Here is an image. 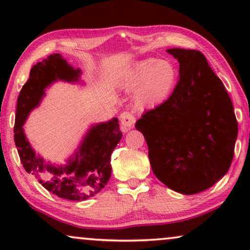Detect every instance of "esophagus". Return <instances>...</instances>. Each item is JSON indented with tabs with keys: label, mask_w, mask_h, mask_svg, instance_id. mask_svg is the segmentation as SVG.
I'll list each match as a JSON object with an SVG mask.
<instances>
[{
	"label": "esophagus",
	"mask_w": 250,
	"mask_h": 250,
	"mask_svg": "<svg viewBox=\"0 0 250 250\" xmlns=\"http://www.w3.org/2000/svg\"><path fill=\"white\" fill-rule=\"evenodd\" d=\"M122 128L124 132H127L131 129L135 124V117L131 112H124L121 117Z\"/></svg>",
	"instance_id": "esophagus-1"
}]
</instances>
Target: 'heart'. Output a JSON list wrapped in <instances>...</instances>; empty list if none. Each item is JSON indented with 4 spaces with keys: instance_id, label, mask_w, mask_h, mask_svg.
Masks as SVG:
<instances>
[{
    "instance_id": "b5f03b06",
    "label": "heart",
    "mask_w": 250,
    "mask_h": 250,
    "mask_svg": "<svg viewBox=\"0 0 250 250\" xmlns=\"http://www.w3.org/2000/svg\"><path fill=\"white\" fill-rule=\"evenodd\" d=\"M176 64L169 59L146 58L133 62L119 78L125 91H134V104L139 109L155 108L170 97L179 82Z\"/></svg>"
}]
</instances>
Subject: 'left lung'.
I'll list each match as a JSON object with an SVG mask.
<instances>
[{"mask_svg":"<svg viewBox=\"0 0 250 250\" xmlns=\"http://www.w3.org/2000/svg\"><path fill=\"white\" fill-rule=\"evenodd\" d=\"M180 80L164 104L142 115L152 172L176 192L194 194L221 180L233 159L238 123L223 83L200 51L169 49Z\"/></svg>","mask_w":250,"mask_h":250,"instance_id":"obj_1","label":"left lung"}]
</instances>
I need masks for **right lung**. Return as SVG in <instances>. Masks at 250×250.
Returning <instances> with one entry per match:
<instances>
[{"label":"right lung","instance_id":"obj_1","mask_svg":"<svg viewBox=\"0 0 250 250\" xmlns=\"http://www.w3.org/2000/svg\"><path fill=\"white\" fill-rule=\"evenodd\" d=\"M81 74L80 68L75 69L59 53L37 62L19 93L15 123V143L26 172L33 174L47 191L74 201L95 196L110 179V156L123 136L118 119L92 125L66 165L45 163L36 155L22 126L30 111L40 105L47 86L57 81L77 83Z\"/></svg>","mask_w":250,"mask_h":250}]
</instances>
